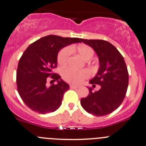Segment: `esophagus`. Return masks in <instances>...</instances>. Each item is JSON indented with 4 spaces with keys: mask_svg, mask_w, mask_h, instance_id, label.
<instances>
[{
    "mask_svg": "<svg viewBox=\"0 0 146 146\" xmlns=\"http://www.w3.org/2000/svg\"><path fill=\"white\" fill-rule=\"evenodd\" d=\"M79 86H78V85H74V84L70 85V87L71 88V89H76V88H78Z\"/></svg>",
    "mask_w": 146,
    "mask_h": 146,
    "instance_id": "34e87169",
    "label": "esophagus"
}]
</instances>
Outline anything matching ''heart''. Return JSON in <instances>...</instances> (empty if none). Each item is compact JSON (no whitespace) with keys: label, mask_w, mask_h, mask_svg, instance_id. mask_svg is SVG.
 <instances>
[{"label":"heart","mask_w":146,"mask_h":146,"mask_svg":"<svg viewBox=\"0 0 146 146\" xmlns=\"http://www.w3.org/2000/svg\"><path fill=\"white\" fill-rule=\"evenodd\" d=\"M77 52L81 57L84 60H89L93 57L94 51L93 49L86 44H81L76 47ZM71 54V47H64L60 50L57 54V63L60 66L67 64ZM62 77L66 82L72 84H79L87 79L90 76V72L86 69L76 70L72 68H66L62 72Z\"/></svg>","instance_id":"heart-1"}]
</instances>
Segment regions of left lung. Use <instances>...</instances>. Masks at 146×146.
Here are the masks:
<instances>
[{
	"label": "left lung",
	"instance_id": "left-lung-1",
	"mask_svg": "<svg viewBox=\"0 0 146 146\" xmlns=\"http://www.w3.org/2000/svg\"><path fill=\"white\" fill-rule=\"evenodd\" d=\"M82 42L92 47L99 57V71L89 82L93 86L100 85L101 88L95 92L89 88V95L81 99V105L92 115L106 116L120 106L126 94L128 85L126 64L119 50L109 42L86 39H82Z\"/></svg>",
	"mask_w": 146,
	"mask_h": 146
}]
</instances>
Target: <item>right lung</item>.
<instances>
[{
    "mask_svg": "<svg viewBox=\"0 0 146 146\" xmlns=\"http://www.w3.org/2000/svg\"><path fill=\"white\" fill-rule=\"evenodd\" d=\"M81 42V38L50 35L34 42L25 50L17 69V88L25 104L33 111L44 114L61 106L63 95L70 86L53 72L57 67V54L62 47ZM50 78L58 84L47 88L46 83Z\"/></svg>",
    "mask_w": 146,
    "mask_h": 146,
    "instance_id": "right-lung-1",
    "label": "right lung"
}]
</instances>
